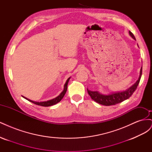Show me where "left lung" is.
Returning a JSON list of instances; mask_svg holds the SVG:
<instances>
[{"label": "left lung", "instance_id": "left-lung-1", "mask_svg": "<svg viewBox=\"0 0 152 152\" xmlns=\"http://www.w3.org/2000/svg\"><path fill=\"white\" fill-rule=\"evenodd\" d=\"M129 35L132 37L136 40L134 35H133L131 31H129ZM142 75V67L140 70V74L139 79L137 80L136 83L133 84L129 88L126 89V91H124L122 92H117V93H114L110 94H100L98 91H91L87 89V93L89 95L91 96L92 99L95 101L99 104H103L104 106H110V105H114L118 104L119 103H121L124 102V100L130 98L133 94V93L136 91L137 86H138L140 81L141 79Z\"/></svg>", "mask_w": 152, "mask_h": 152}]
</instances>
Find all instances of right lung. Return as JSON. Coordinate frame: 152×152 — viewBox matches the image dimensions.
Instances as JSON below:
<instances>
[{
    "instance_id": "add662e5",
    "label": "right lung",
    "mask_w": 152,
    "mask_h": 152,
    "mask_svg": "<svg viewBox=\"0 0 152 152\" xmlns=\"http://www.w3.org/2000/svg\"><path fill=\"white\" fill-rule=\"evenodd\" d=\"M70 77L68 78V79H67L66 82L65 84L64 85V89L63 91L61 92V93L59 94L58 96H57L56 98H55L54 99H52L50 100H49V101H47V102H34V101H31L28 98H26L25 97H24V96H23L25 99H27L28 101H29V102L33 103L35 104H37V105H40V106H42V107H50V106H52V105H54L55 104H56L58 103H59L60 101L63 99V96H65L66 92L67 91V86H68V83L69 82V80H70Z\"/></svg>"
}]
</instances>
